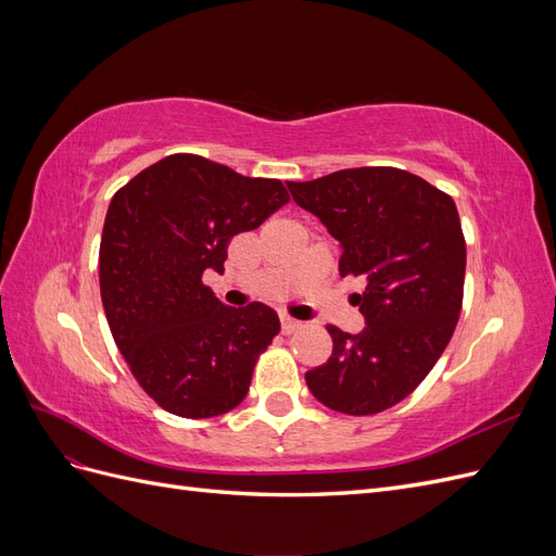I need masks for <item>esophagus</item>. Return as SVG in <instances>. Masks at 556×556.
Listing matches in <instances>:
<instances>
[{
    "instance_id": "esophagus-1",
    "label": "esophagus",
    "mask_w": 556,
    "mask_h": 556,
    "mask_svg": "<svg viewBox=\"0 0 556 556\" xmlns=\"http://www.w3.org/2000/svg\"><path fill=\"white\" fill-rule=\"evenodd\" d=\"M280 329H282L285 336H290V333H294L296 329H301V323H299V319H292V317H288V315H282V317H280Z\"/></svg>"
}]
</instances>
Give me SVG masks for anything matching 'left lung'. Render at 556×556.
Here are the masks:
<instances>
[{
    "instance_id": "left-lung-1",
    "label": "left lung",
    "mask_w": 556,
    "mask_h": 556,
    "mask_svg": "<svg viewBox=\"0 0 556 556\" xmlns=\"http://www.w3.org/2000/svg\"><path fill=\"white\" fill-rule=\"evenodd\" d=\"M288 188L343 245L341 276L366 280L352 294L364 331L327 325L333 350L306 374L308 390L345 415L392 408L429 376L459 323L466 241L457 206L394 166L343 169Z\"/></svg>"
}]
</instances>
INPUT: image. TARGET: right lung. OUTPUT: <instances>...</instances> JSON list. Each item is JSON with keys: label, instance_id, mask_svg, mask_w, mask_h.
Masks as SVG:
<instances>
[{"label": "right lung", "instance_id": "add662e5", "mask_svg": "<svg viewBox=\"0 0 556 556\" xmlns=\"http://www.w3.org/2000/svg\"><path fill=\"white\" fill-rule=\"evenodd\" d=\"M290 201L276 178H248L176 153L111 199L99 245V288L117 350L160 408L204 419L245 399L276 311L225 306L201 276L223 274L227 245Z\"/></svg>", "mask_w": 556, "mask_h": 556}]
</instances>
